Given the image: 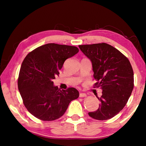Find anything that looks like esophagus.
<instances>
[{"mask_svg":"<svg viewBox=\"0 0 146 146\" xmlns=\"http://www.w3.org/2000/svg\"><path fill=\"white\" fill-rule=\"evenodd\" d=\"M87 95H86V93H80V95H79V97L80 98H82V97H86Z\"/></svg>","mask_w":146,"mask_h":146,"instance_id":"1","label":"esophagus"}]
</instances>
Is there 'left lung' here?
<instances>
[{"label": "left lung", "instance_id": "1", "mask_svg": "<svg viewBox=\"0 0 146 146\" xmlns=\"http://www.w3.org/2000/svg\"><path fill=\"white\" fill-rule=\"evenodd\" d=\"M92 64L96 87L102 90L96 111L90 117L108 120L117 115L126 104L134 87V73L129 60L112 46L106 43L78 46Z\"/></svg>", "mask_w": 146, "mask_h": 146}]
</instances>
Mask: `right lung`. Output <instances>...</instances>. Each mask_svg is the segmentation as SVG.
Listing matches in <instances>:
<instances>
[{
	"label": "right lung",
	"mask_w": 146,
	"mask_h": 146,
	"mask_svg": "<svg viewBox=\"0 0 146 146\" xmlns=\"http://www.w3.org/2000/svg\"><path fill=\"white\" fill-rule=\"evenodd\" d=\"M79 51L75 46L50 43L27 55L20 70L18 88L23 103L34 117L44 121L61 117L71 101L78 98L74 88L60 90L53 82L64 62Z\"/></svg>",
	"instance_id": "obj_1"
}]
</instances>
